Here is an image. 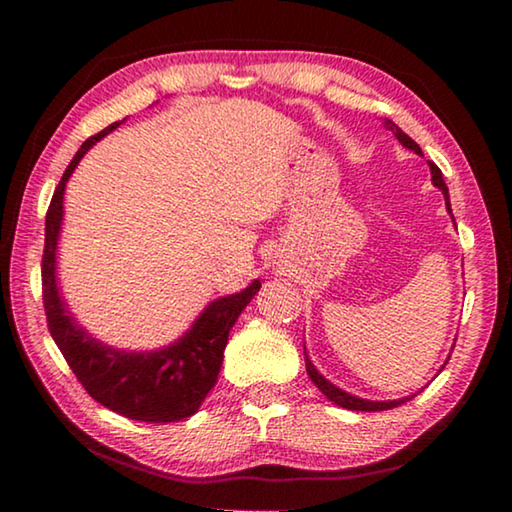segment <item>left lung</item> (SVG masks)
Instances as JSON below:
<instances>
[{"label": "left lung", "mask_w": 512, "mask_h": 512, "mask_svg": "<svg viewBox=\"0 0 512 512\" xmlns=\"http://www.w3.org/2000/svg\"><path fill=\"white\" fill-rule=\"evenodd\" d=\"M384 126H386V131H391V133L397 137V142H400L402 146H406V149H411L413 153L422 155L420 146L415 144V142L411 140V137L402 131L400 126H395L391 119H386V121H384ZM429 169H431V183H433V187H438L440 192H443V196H445V205H447V212L452 214V205H449V189H447L445 180H443V171H440L433 162H429ZM452 219H454V216H452ZM305 366H307V375H309V379L314 381L318 391L323 393L329 402H334L336 406H343V409H350V411H388V409H395V406H400V404H404V402H409L411 397H415V395H409V397H402V400H388V402L361 400V397L345 393L343 388L334 386L332 381H327L323 375H320V372L316 370L314 363H311V359L307 357V350H305ZM445 366H447V361H445ZM445 366H443V368H445Z\"/></svg>", "instance_id": "8db88e82"}]
</instances>
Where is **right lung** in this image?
I'll return each instance as SVG.
<instances>
[{"mask_svg":"<svg viewBox=\"0 0 512 512\" xmlns=\"http://www.w3.org/2000/svg\"><path fill=\"white\" fill-rule=\"evenodd\" d=\"M119 124L124 121H115L83 142L67 164L51 198L45 221V255H42V302L58 350L63 352L76 379L94 400L131 420L178 422L194 415L214 388L230 329L255 293L262 289V282L253 280L244 291L212 300L178 341L160 350L135 352L110 348L76 323L63 293L58 291L56 277L65 187L83 155Z\"/></svg>","mask_w":512,"mask_h":512,"instance_id":"add662e5","label":"right lung"}]
</instances>
